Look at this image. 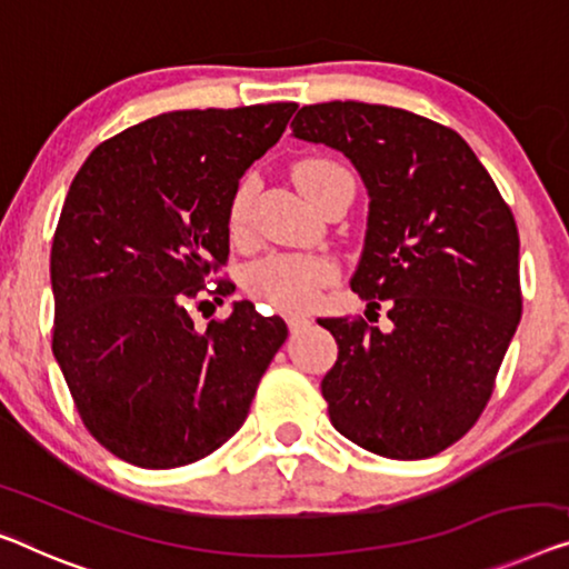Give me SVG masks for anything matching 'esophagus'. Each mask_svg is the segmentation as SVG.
<instances>
[{"label":"esophagus","mask_w":569,"mask_h":569,"mask_svg":"<svg viewBox=\"0 0 569 569\" xmlns=\"http://www.w3.org/2000/svg\"><path fill=\"white\" fill-rule=\"evenodd\" d=\"M286 325H288V329H291V332H299V329L311 325V319L309 317H301V313H288Z\"/></svg>","instance_id":"34e87169"}]
</instances>
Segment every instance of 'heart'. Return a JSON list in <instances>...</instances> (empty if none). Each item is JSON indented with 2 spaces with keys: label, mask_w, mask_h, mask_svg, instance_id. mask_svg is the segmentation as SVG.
<instances>
[{
  "label": "heart",
  "mask_w": 569,
  "mask_h": 569,
  "mask_svg": "<svg viewBox=\"0 0 569 569\" xmlns=\"http://www.w3.org/2000/svg\"><path fill=\"white\" fill-rule=\"evenodd\" d=\"M347 173L342 166L332 163L325 158H309L301 160L293 168V178L299 183V189L307 193L309 199L317 197L319 183L327 176ZM250 207H252V186L242 183L237 189L234 199L230 203V217H227V227H230L232 237H242L248 232L250 222ZM332 266L321 258L309 256H270L266 260L250 266L248 278V291L256 299L270 303V307L281 311H301L309 309L313 301L319 299V288L332 278Z\"/></svg>",
  "instance_id": "b5f03b06"
}]
</instances>
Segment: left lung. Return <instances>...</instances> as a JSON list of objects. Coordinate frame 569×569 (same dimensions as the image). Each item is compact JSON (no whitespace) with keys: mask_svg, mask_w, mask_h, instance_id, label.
Returning a JSON list of instances; mask_svg holds the SVG:
<instances>
[{"mask_svg":"<svg viewBox=\"0 0 569 569\" xmlns=\"http://www.w3.org/2000/svg\"><path fill=\"white\" fill-rule=\"evenodd\" d=\"M293 138L345 152L370 197L352 291L391 329L319 319L337 339L321 380L329 419L350 442L423 460L468 435L493 393L521 319L519 230L460 134L366 101L301 107Z\"/></svg>","mask_w":569,"mask_h":569,"instance_id":"left-lung-1","label":"left lung"}]
</instances>
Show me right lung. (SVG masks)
<instances>
[{"instance_id":"add662e5","label":"right lung","mask_w":569,"mask_h":569,"mask_svg":"<svg viewBox=\"0 0 569 569\" xmlns=\"http://www.w3.org/2000/svg\"><path fill=\"white\" fill-rule=\"evenodd\" d=\"M293 112L276 101L150 117L91 150L68 189L50 250L53 355L91 437L124 462L171 470L222 447L286 342V321L248 301L203 332L189 307L230 256L242 173Z\"/></svg>"}]
</instances>
